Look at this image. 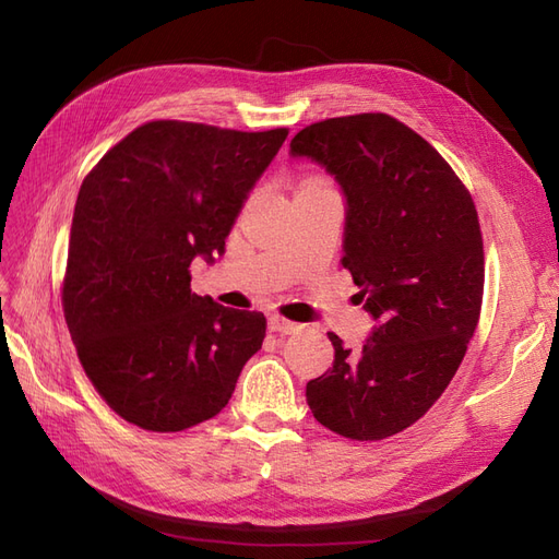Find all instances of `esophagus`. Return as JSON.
<instances>
[{
    "instance_id": "obj_1",
    "label": "esophagus",
    "mask_w": 559,
    "mask_h": 559,
    "mask_svg": "<svg viewBox=\"0 0 559 559\" xmlns=\"http://www.w3.org/2000/svg\"><path fill=\"white\" fill-rule=\"evenodd\" d=\"M270 331L282 333V335H292V333L300 331V326L294 324V321H289V319L275 314V317H270Z\"/></svg>"
}]
</instances>
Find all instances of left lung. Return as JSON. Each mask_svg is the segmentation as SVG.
Here are the masks:
<instances>
[{"label": "left lung", "instance_id": "obj_1", "mask_svg": "<svg viewBox=\"0 0 559 559\" xmlns=\"http://www.w3.org/2000/svg\"><path fill=\"white\" fill-rule=\"evenodd\" d=\"M289 154L341 186L343 267L376 321L361 349L329 333L333 368L308 382L306 399L319 425L380 441L415 425L445 392L478 326V212L443 156L386 114L312 123Z\"/></svg>", "mask_w": 559, "mask_h": 559}]
</instances>
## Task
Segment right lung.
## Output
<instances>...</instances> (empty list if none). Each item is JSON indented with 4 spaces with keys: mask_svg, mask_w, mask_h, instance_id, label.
Wrapping results in <instances>:
<instances>
[{
    "mask_svg": "<svg viewBox=\"0 0 559 559\" xmlns=\"http://www.w3.org/2000/svg\"><path fill=\"white\" fill-rule=\"evenodd\" d=\"M289 130L151 121L83 179L62 308L83 370L126 421L183 431L226 408L265 337L261 312L191 294Z\"/></svg>",
    "mask_w": 559,
    "mask_h": 559,
    "instance_id": "right-lung-1",
    "label": "right lung"
}]
</instances>
